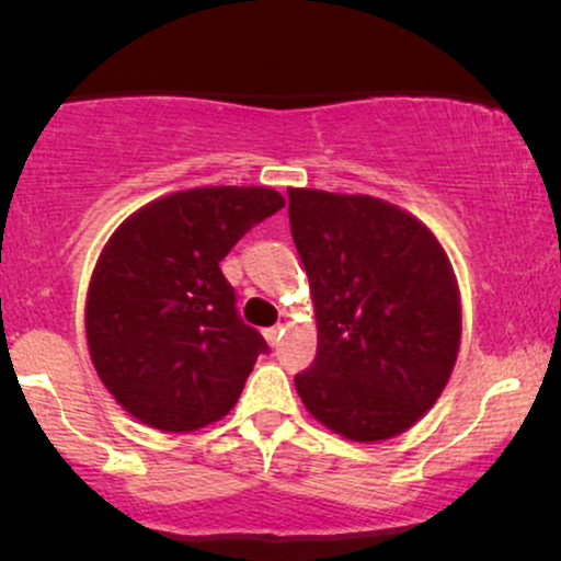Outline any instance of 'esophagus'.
I'll return each mask as SVG.
<instances>
[{
    "mask_svg": "<svg viewBox=\"0 0 561 561\" xmlns=\"http://www.w3.org/2000/svg\"><path fill=\"white\" fill-rule=\"evenodd\" d=\"M263 337H266L268 345H276L282 337V327H268V330H263Z\"/></svg>",
    "mask_w": 561,
    "mask_h": 561,
    "instance_id": "1",
    "label": "esophagus"
}]
</instances>
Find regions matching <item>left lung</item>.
<instances>
[{
  "label": "left lung",
  "instance_id": "1",
  "mask_svg": "<svg viewBox=\"0 0 561 561\" xmlns=\"http://www.w3.org/2000/svg\"><path fill=\"white\" fill-rule=\"evenodd\" d=\"M287 197L319 330L317 358L295 390L345 440H390L433 409L454 371V266L420 218L385 199L324 190Z\"/></svg>",
  "mask_w": 561,
  "mask_h": 561
}]
</instances>
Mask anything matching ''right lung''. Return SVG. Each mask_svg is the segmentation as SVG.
Listing matches in <instances>:
<instances>
[{
	"label": "right lung",
	"instance_id": "obj_1",
	"mask_svg": "<svg viewBox=\"0 0 561 561\" xmlns=\"http://www.w3.org/2000/svg\"><path fill=\"white\" fill-rule=\"evenodd\" d=\"M285 208L272 186H197L141 205L102 248L87 293L96 377L134 420L192 433L234 409L266 340L237 317L218 263Z\"/></svg>",
	"mask_w": 561,
	"mask_h": 561
}]
</instances>
